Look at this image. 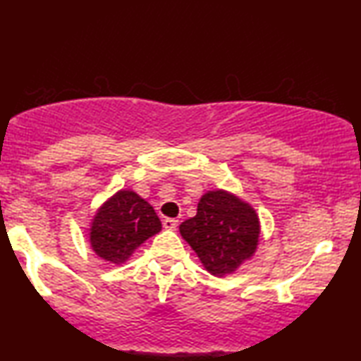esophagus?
Returning <instances> with one entry per match:
<instances>
[{
	"label": "esophagus",
	"mask_w": 361,
	"mask_h": 361,
	"mask_svg": "<svg viewBox=\"0 0 361 361\" xmlns=\"http://www.w3.org/2000/svg\"><path fill=\"white\" fill-rule=\"evenodd\" d=\"M177 225H179V220H176V219H164V220H162V226H164L166 230H176Z\"/></svg>",
	"instance_id": "obj_1"
}]
</instances>
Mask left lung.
Returning a JSON list of instances; mask_svg holds the SVG:
<instances>
[{
  "mask_svg": "<svg viewBox=\"0 0 361 361\" xmlns=\"http://www.w3.org/2000/svg\"><path fill=\"white\" fill-rule=\"evenodd\" d=\"M205 269L224 276L255 253L259 220L248 204L224 190L209 192L197 205V215L179 226Z\"/></svg>",
  "mask_w": 361,
  "mask_h": 361,
  "instance_id": "8db88e82",
  "label": "left lung"
}]
</instances>
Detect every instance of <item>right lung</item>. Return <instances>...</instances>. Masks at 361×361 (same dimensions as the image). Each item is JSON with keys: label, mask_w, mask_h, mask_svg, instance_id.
I'll list each match as a JSON object with an SVG mask.
<instances>
[{"label": "right lung", "mask_w": 361, "mask_h": 361, "mask_svg": "<svg viewBox=\"0 0 361 361\" xmlns=\"http://www.w3.org/2000/svg\"><path fill=\"white\" fill-rule=\"evenodd\" d=\"M161 228L159 216L145 199L131 190H120L93 219L90 243L100 258L121 264Z\"/></svg>", "instance_id": "right-lung-1"}]
</instances>
